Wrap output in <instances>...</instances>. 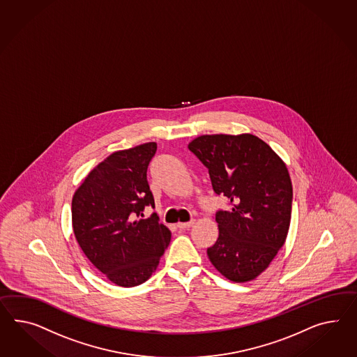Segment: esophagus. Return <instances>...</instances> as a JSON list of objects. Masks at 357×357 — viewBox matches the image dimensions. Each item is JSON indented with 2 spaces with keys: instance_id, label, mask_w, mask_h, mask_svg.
Returning <instances> with one entry per match:
<instances>
[{
  "instance_id": "esophagus-1",
  "label": "esophagus",
  "mask_w": 357,
  "mask_h": 357,
  "mask_svg": "<svg viewBox=\"0 0 357 357\" xmlns=\"http://www.w3.org/2000/svg\"><path fill=\"white\" fill-rule=\"evenodd\" d=\"M192 224H194V220H190V221H188V222H177V228L180 229H188L192 227Z\"/></svg>"
}]
</instances>
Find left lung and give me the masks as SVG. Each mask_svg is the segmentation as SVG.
I'll return each instance as SVG.
<instances>
[{
  "label": "left lung",
  "instance_id": "obj_1",
  "mask_svg": "<svg viewBox=\"0 0 357 357\" xmlns=\"http://www.w3.org/2000/svg\"><path fill=\"white\" fill-rule=\"evenodd\" d=\"M188 147L208 169L213 192L231 206L216 212L219 238L207 248L211 263L230 281H251L286 241L293 204L289 171L252 135H206Z\"/></svg>",
  "mask_w": 357,
  "mask_h": 357
}]
</instances>
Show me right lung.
<instances>
[{
    "label": "right lung",
    "instance_id": "1",
    "mask_svg": "<svg viewBox=\"0 0 357 357\" xmlns=\"http://www.w3.org/2000/svg\"><path fill=\"white\" fill-rule=\"evenodd\" d=\"M155 142L115 151L85 177L73 198V233L82 252L111 282L144 284L154 273L171 241L155 212L147 167Z\"/></svg>",
    "mask_w": 357,
    "mask_h": 357
}]
</instances>
